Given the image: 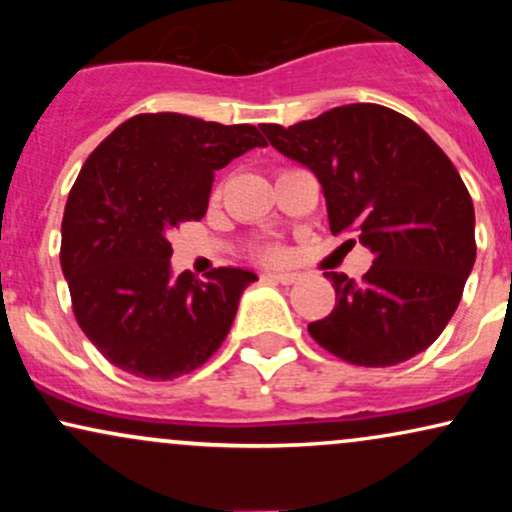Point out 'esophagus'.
<instances>
[{
    "label": "esophagus",
    "instance_id": "obj_1",
    "mask_svg": "<svg viewBox=\"0 0 512 512\" xmlns=\"http://www.w3.org/2000/svg\"><path fill=\"white\" fill-rule=\"evenodd\" d=\"M264 279H269V281H279V284H296L298 279H301V274H293V272H269V274H264Z\"/></svg>",
    "mask_w": 512,
    "mask_h": 512
}]
</instances>
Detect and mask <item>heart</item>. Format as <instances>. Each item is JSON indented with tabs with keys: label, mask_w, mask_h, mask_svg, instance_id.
Wrapping results in <instances>:
<instances>
[{
	"label": "heart",
	"mask_w": 512,
	"mask_h": 512,
	"mask_svg": "<svg viewBox=\"0 0 512 512\" xmlns=\"http://www.w3.org/2000/svg\"><path fill=\"white\" fill-rule=\"evenodd\" d=\"M264 255H267V257H269V260H276V257H279V255H281V252H279V250H276V248H272V250H267V252H264Z\"/></svg>",
	"instance_id": "b5f03b06"
}]
</instances>
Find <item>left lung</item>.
Masks as SVG:
<instances>
[{"mask_svg": "<svg viewBox=\"0 0 512 512\" xmlns=\"http://www.w3.org/2000/svg\"><path fill=\"white\" fill-rule=\"evenodd\" d=\"M269 144L320 180L334 236L373 252L361 281L327 272L337 305L308 325L322 349L368 368L428 349L474 267V204L443 149L409 117L375 103L298 125H262Z\"/></svg>", "mask_w": 512, "mask_h": 512, "instance_id": "8db88e82", "label": "left lung"}]
</instances>
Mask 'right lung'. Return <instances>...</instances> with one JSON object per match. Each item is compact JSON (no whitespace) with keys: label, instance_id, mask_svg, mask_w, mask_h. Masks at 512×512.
Masks as SVG:
<instances>
[{"label":"right lung","instance_id":"1","mask_svg":"<svg viewBox=\"0 0 512 512\" xmlns=\"http://www.w3.org/2000/svg\"><path fill=\"white\" fill-rule=\"evenodd\" d=\"M255 146L252 125L180 113L129 117L86 158L62 219L60 262L79 327L144 380L202 366L226 339L257 274L219 267L207 281L170 274V231L207 214L214 173Z\"/></svg>","mask_w":512,"mask_h":512}]
</instances>
